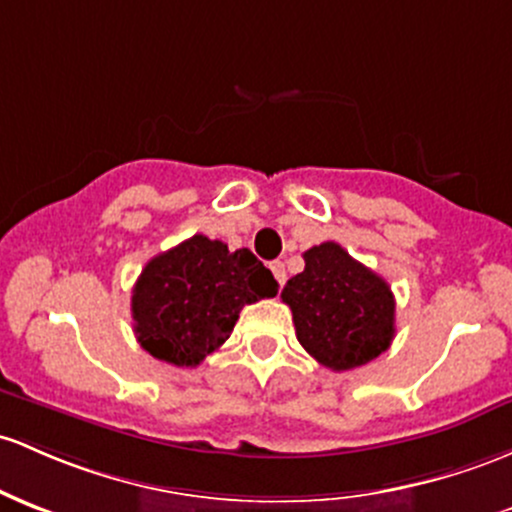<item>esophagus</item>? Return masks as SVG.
I'll return each mask as SVG.
<instances>
[{
    "label": "esophagus",
    "instance_id": "obj_1",
    "mask_svg": "<svg viewBox=\"0 0 512 512\" xmlns=\"http://www.w3.org/2000/svg\"><path fill=\"white\" fill-rule=\"evenodd\" d=\"M272 272H274V279H277L279 286H284L286 282V269H284V262H272Z\"/></svg>",
    "mask_w": 512,
    "mask_h": 512
}]
</instances>
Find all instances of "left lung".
<instances>
[{"label":"left lung","instance_id":"1","mask_svg":"<svg viewBox=\"0 0 512 512\" xmlns=\"http://www.w3.org/2000/svg\"><path fill=\"white\" fill-rule=\"evenodd\" d=\"M303 262L282 291L303 350L333 372L362 367L389 350L396 333L391 286L338 243L311 247Z\"/></svg>","mask_w":512,"mask_h":512}]
</instances>
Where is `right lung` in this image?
Wrapping results in <instances>:
<instances>
[{
  "label": "right lung",
  "mask_w": 512,
  "mask_h": 512,
  "mask_svg": "<svg viewBox=\"0 0 512 512\" xmlns=\"http://www.w3.org/2000/svg\"><path fill=\"white\" fill-rule=\"evenodd\" d=\"M277 279L247 247L194 235L160 252L133 286V330L145 352L196 367L230 338L245 303L277 296Z\"/></svg>",
  "instance_id": "right-lung-1"
}]
</instances>
